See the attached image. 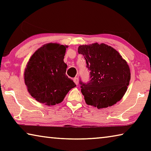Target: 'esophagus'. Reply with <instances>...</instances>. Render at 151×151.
Here are the masks:
<instances>
[{
  "label": "esophagus",
  "instance_id": "obj_1",
  "mask_svg": "<svg viewBox=\"0 0 151 151\" xmlns=\"http://www.w3.org/2000/svg\"><path fill=\"white\" fill-rule=\"evenodd\" d=\"M74 82H75V83L76 85H78V78L75 77V78H74Z\"/></svg>",
  "mask_w": 151,
  "mask_h": 151
}]
</instances>
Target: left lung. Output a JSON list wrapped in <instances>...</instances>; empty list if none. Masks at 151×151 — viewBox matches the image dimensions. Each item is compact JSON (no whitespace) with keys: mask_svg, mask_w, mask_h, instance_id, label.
Masks as SVG:
<instances>
[{"mask_svg":"<svg viewBox=\"0 0 151 151\" xmlns=\"http://www.w3.org/2000/svg\"><path fill=\"white\" fill-rule=\"evenodd\" d=\"M90 71L87 83L80 81L86 103L97 109L106 108L119 101L127 90L131 71L127 61L110 46L93 43L78 47Z\"/></svg>","mask_w":151,"mask_h":151,"instance_id":"obj_1","label":"left lung"}]
</instances>
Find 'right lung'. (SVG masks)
I'll use <instances>...</instances> for the list:
<instances>
[{
	"label": "right lung",
	"mask_w": 151,
	"mask_h": 151,
	"mask_svg": "<svg viewBox=\"0 0 151 151\" xmlns=\"http://www.w3.org/2000/svg\"><path fill=\"white\" fill-rule=\"evenodd\" d=\"M68 46L48 43L39 48L30 57L24 70L25 85L36 101L46 105L60 103L76 85L66 75L64 62Z\"/></svg>",
	"instance_id": "1"
}]
</instances>
